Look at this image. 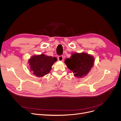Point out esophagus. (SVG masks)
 <instances>
[{"label": "esophagus", "instance_id": "34e87169", "mask_svg": "<svg viewBox=\"0 0 121 121\" xmlns=\"http://www.w3.org/2000/svg\"><path fill=\"white\" fill-rule=\"evenodd\" d=\"M63 59H64V58H63V56H59L58 57V60L60 61H62L63 60Z\"/></svg>", "mask_w": 121, "mask_h": 121}]
</instances>
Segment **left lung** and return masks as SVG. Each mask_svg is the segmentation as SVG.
Returning <instances> with one entry per match:
<instances>
[{"instance_id":"1","label":"left lung","mask_w":121,"mask_h":121,"mask_svg":"<svg viewBox=\"0 0 121 121\" xmlns=\"http://www.w3.org/2000/svg\"><path fill=\"white\" fill-rule=\"evenodd\" d=\"M93 56L87 53H72L70 58H67L65 63L73 73L74 77L82 78L85 77L94 66Z\"/></svg>"}]
</instances>
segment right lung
Here are the masks:
<instances>
[{"label": "right lung", "instance_id": "right-lung-1", "mask_svg": "<svg viewBox=\"0 0 121 121\" xmlns=\"http://www.w3.org/2000/svg\"><path fill=\"white\" fill-rule=\"evenodd\" d=\"M56 61V57L41 54L31 57L28 63L30 71L37 77L40 78L50 72L52 65Z\"/></svg>", "mask_w": 121, "mask_h": 121}]
</instances>
